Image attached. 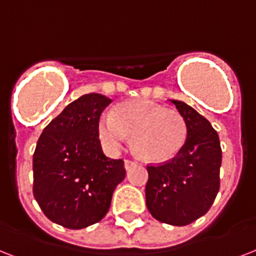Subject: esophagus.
I'll return each mask as SVG.
<instances>
[{
  "mask_svg": "<svg viewBox=\"0 0 256 256\" xmlns=\"http://www.w3.org/2000/svg\"><path fill=\"white\" fill-rule=\"evenodd\" d=\"M134 166H136V162H134V160H130V159L126 160V170H130V168H132Z\"/></svg>",
  "mask_w": 256,
  "mask_h": 256,
  "instance_id": "1",
  "label": "esophagus"
}]
</instances>
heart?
Here are the masks:
<instances>
[{"label":"heart","instance_id":"b5f03b06","mask_svg":"<svg viewBox=\"0 0 256 256\" xmlns=\"http://www.w3.org/2000/svg\"><path fill=\"white\" fill-rule=\"evenodd\" d=\"M132 134L138 156L150 163L172 159L186 144L188 126L183 114L150 101H130L98 120V136L110 150H118Z\"/></svg>","mask_w":256,"mask_h":256}]
</instances>
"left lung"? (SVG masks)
<instances>
[{
  "mask_svg": "<svg viewBox=\"0 0 256 256\" xmlns=\"http://www.w3.org/2000/svg\"><path fill=\"white\" fill-rule=\"evenodd\" d=\"M188 126L186 144L175 158L150 164L146 207L152 216L172 226H187L208 212L220 187L222 148L210 122L182 101L172 100Z\"/></svg>",
  "mask_w": 256,
  "mask_h": 256,
  "instance_id": "left-lung-1",
  "label": "left lung"
}]
</instances>
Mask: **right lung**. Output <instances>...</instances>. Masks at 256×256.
I'll return each mask as SVG.
<instances>
[{"label":"right lung","instance_id":"obj_1","mask_svg":"<svg viewBox=\"0 0 256 256\" xmlns=\"http://www.w3.org/2000/svg\"><path fill=\"white\" fill-rule=\"evenodd\" d=\"M112 100L88 93L44 128L33 155V195L49 220L65 228L94 224L110 210L126 178L122 159L106 158L98 120Z\"/></svg>","mask_w":256,"mask_h":256}]
</instances>
